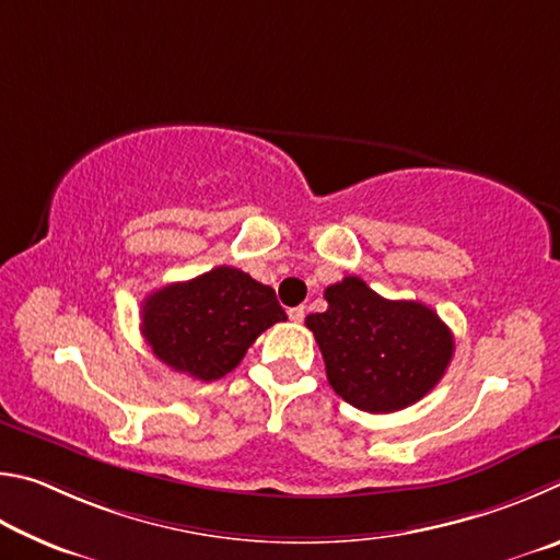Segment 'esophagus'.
<instances>
[{
	"label": "esophagus",
	"mask_w": 560,
	"mask_h": 560,
	"mask_svg": "<svg viewBox=\"0 0 560 560\" xmlns=\"http://www.w3.org/2000/svg\"><path fill=\"white\" fill-rule=\"evenodd\" d=\"M288 315H290L292 322H298V325H300V322L305 319V307H302V305L300 307H292V310H288Z\"/></svg>",
	"instance_id": "1"
}]
</instances>
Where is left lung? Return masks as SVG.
<instances>
[{
    "label": "left lung",
    "instance_id": "left-lung-1",
    "mask_svg": "<svg viewBox=\"0 0 560 560\" xmlns=\"http://www.w3.org/2000/svg\"><path fill=\"white\" fill-rule=\"evenodd\" d=\"M327 310L310 315L329 386L366 413H394L433 390L453 359L455 341L435 310L386 300L349 275L325 290Z\"/></svg>",
    "mask_w": 560,
    "mask_h": 560
}]
</instances>
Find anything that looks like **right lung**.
I'll list each match as a JSON object with an SVG mask.
<instances>
[{
	"instance_id": "right-lung-1",
	"label": "right lung",
	"mask_w": 560,
	"mask_h": 560,
	"mask_svg": "<svg viewBox=\"0 0 560 560\" xmlns=\"http://www.w3.org/2000/svg\"><path fill=\"white\" fill-rule=\"evenodd\" d=\"M140 317L152 354L199 381L231 374L265 329L288 319L272 288L231 265L154 290Z\"/></svg>"
}]
</instances>
